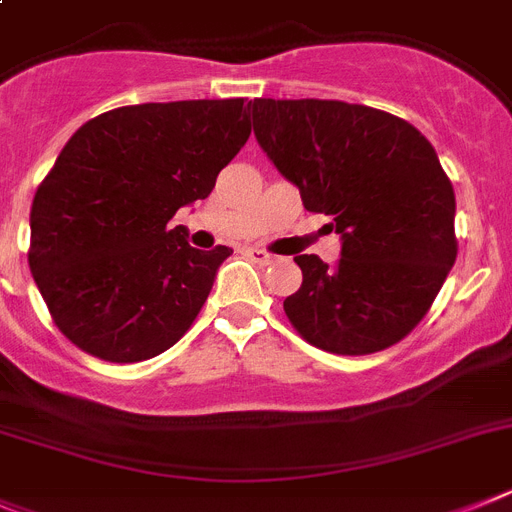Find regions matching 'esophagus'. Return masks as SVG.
Here are the masks:
<instances>
[{"instance_id":"obj_1","label":"esophagus","mask_w":512,"mask_h":512,"mask_svg":"<svg viewBox=\"0 0 512 512\" xmlns=\"http://www.w3.org/2000/svg\"><path fill=\"white\" fill-rule=\"evenodd\" d=\"M244 255L250 257L252 262H257V265H270V262L275 260V257L270 255V252L260 250V247H247V250H244Z\"/></svg>"}]
</instances>
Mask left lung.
Listing matches in <instances>:
<instances>
[{"label":"left lung","instance_id":"obj_1","mask_svg":"<svg viewBox=\"0 0 512 512\" xmlns=\"http://www.w3.org/2000/svg\"><path fill=\"white\" fill-rule=\"evenodd\" d=\"M257 144L330 216L337 265L296 255L301 288L283 301L314 348L368 355L428 314L456 262V195L430 141L397 115L340 100L250 102Z\"/></svg>","mask_w":512,"mask_h":512}]
</instances>
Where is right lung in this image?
Segmentation results:
<instances>
[{
  "label": "right lung",
  "mask_w": 512,
  "mask_h": 512,
  "mask_svg": "<svg viewBox=\"0 0 512 512\" xmlns=\"http://www.w3.org/2000/svg\"><path fill=\"white\" fill-rule=\"evenodd\" d=\"M250 139V102L126 105L84 123L38 185L30 273L79 350L139 363L172 348L229 247L195 250L177 208L208 198Z\"/></svg>",
  "instance_id": "right-lung-1"
}]
</instances>
